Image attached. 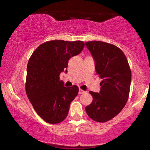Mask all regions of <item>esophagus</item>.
<instances>
[{
	"instance_id": "obj_1",
	"label": "esophagus",
	"mask_w": 150,
	"mask_h": 150,
	"mask_svg": "<svg viewBox=\"0 0 150 150\" xmlns=\"http://www.w3.org/2000/svg\"><path fill=\"white\" fill-rule=\"evenodd\" d=\"M85 91H83V90L79 89V94H83V93H85Z\"/></svg>"
}]
</instances>
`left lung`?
Here are the masks:
<instances>
[{
    "mask_svg": "<svg viewBox=\"0 0 150 150\" xmlns=\"http://www.w3.org/2000/svg\"><path fill=\"white\" fill-rule=\"evenodd\" d=\"M85 45L95 61L96 73L102 79L100 93L89 91L93 102L85 110L91 120L106 122L120 113L128 101L131 70L124 53L115 45L100 41Z\"/></svg>",
    "mask_w": 150,
    "mask_h": 150,
    "instance_id": "8db88e82",
    "label": "left lung"
}]
</instances>
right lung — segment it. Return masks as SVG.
<instances>
[{"instance_id":"right-lung-1","label":"right lung","mask_w":150,"mask_h":150,"mask_svg":"<svg viewBox=\"0 0 150 150\" xmlns=\"http://www.w3.org/2000/svg\"><path fill=\"white\" fill-rule=\"evenodd\" d=\"M84 46L82 41H49L39 46L28 60L26 95L38 115L47 123L64 120L79 93L76 85L64 87L59 75L66 69L69 59L80 54Z\"/></svg>"}]
</instances>
